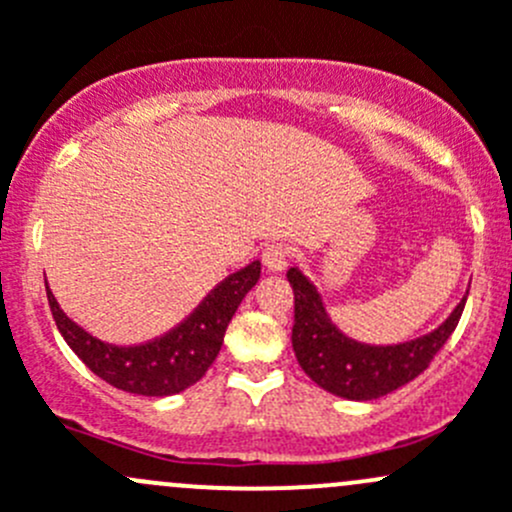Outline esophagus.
I'll use <instances>...</instances> for the list:
<instances>
[{
  "label": "esophagus",
  "instance_id": "34e87169",
  "mask_svg": "<svg viewBox=\"0 0 512 512\" xmlns=\"http://www.w3.org/2000/svg\"><path fill=\"white\" fill-rule=\"evenodd\" d=\"M287 260H289V247L285 242H272V245H267L265 250H262V262H265V267L270 272L285 270Z\"/></svg>",
  "mask_w": 512,
  "mask_h": 512
}]
</instances>
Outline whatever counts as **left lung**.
I'll return each instance as SVG.
<instances>
[{"label": "left lung", "mask_w": 512, "mask_h": 512, "mask_svg": "<svg viewBox=\"0 0 512 512\" xmlns=\"http://www.w3.org/2000/svg\"><path fill=\"white\" fill-rule=\"evenodd\" d=\"M287 280L294 292L292 347L299 366L324 391L352 401L381 399L414 381L441 352L466 307L463 297L451 317L431 334L404 344L374 347L354 342L334 327L317 287L297 267L287 272Z\"/></svg>", "instance_id": "8db88e82"}]
</instances>
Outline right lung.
<instances>
[{"mask_svg":"<svg viewBox=\"0 0 512 512\" xmlns=\"http://www.w3.org/2000/svg\"><path fill=\"white\" fill-rule=\"evenodd\" d=\"M257 280L260 262L255 260L225 277L178 327L138 347H116L91 337L61 312L49 289L46 297L61 337L96 376L128 394L170 396L203 379L223 347L232 314Z\"/></svg>","mask_w":512,"mask_h":512,"instance_id":"add662e5","label":"right lung"}]
</instances>
